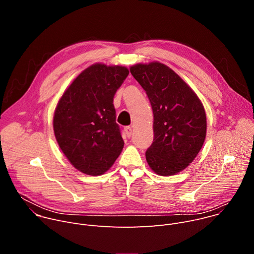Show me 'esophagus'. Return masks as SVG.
<instances>
[{
    "instance_id": "34e87169",
    "label": "esophagus",
    "mask_w": 254,
    "mask_h": 254,
    "mask_svg": "<svg viewBox=\"0 0 254 254\" xmlns=\"http://www.w3.org/2000/svg\"><path fill=\"white\" fill-rule=\"evenodd\" d=\"M125 131H126L127 136L129 137L131 135V132H132V127H125Z\"/></svg>"
}]
</instances>
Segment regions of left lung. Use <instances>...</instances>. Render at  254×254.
<instances>
[{
	"instance_id": "obj_1",
	"label": "left lung",
	"mask_w": 254,
	"mask_h": 254,
	"mask_svg": "<svg viewBox=\"0 0 254 254\" xmlns=\"http://www.w3.org/2000/svg\"><path fill=\"white\" fill-rule=\"evenodd\" d=\"M130 73L146 91L154 114V141L146 152L151 169L172 176L186 169L206 136V114L191 87L160 62L136 64Z\"/></svg>"
}]
</instances>
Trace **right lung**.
<instances>
[{
	"mask_svg": "<svg viewBox=\"0 0 254 254\" xmlns=\"http://www.w3.org/2000/svg\"><path fill=\"white\" fill-rule=\"evenodd\" d=\"M128 73L125 66L93 64L58 101L53 118L56 140L68 161L86 175H102L123 151L114 97Z\"/></svg>",
	"mask_w": 254,
	"mask_h": 254,
	"instance_id": "add662e5",
	"label": "right lung"
}]
</instances>
